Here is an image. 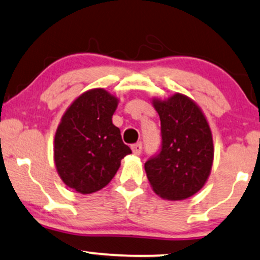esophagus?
Wrapping results in <instances>:
<instances>
[{
	"instance_id": "esophagus-1",
	"label": "esophagus",
	"mask_w": 260,
	"mask_h": 260,
	"mask_svg": "<svg viewBox=\"0 0 260 260\" xmlns=\"http://www.w3.org/2000/svg\"><path fill=\"white\" fill-rule=\"evenodd\" d=\"M132 151L134 155H140L143 151V144L142 143H137V144H133L132 145Z\"/></svg>"
}]
</instances>
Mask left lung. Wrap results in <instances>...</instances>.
Segmentation results:
<instances>
[{"instance_id": "8db88e82", "label": "left lung", "mask_w": 260, "mask_h": 260, "mask_svg": "<svg viewBox=\"0 0 260 260\" xmlns=\"http://www.w3.org/2000/svg\"><path fill=\"white\" fill-rule=\"evenodd\" d=\"M161 121V150L145 162L150 185L170 201L185 200L202 189L211 174L214 148L209 124L200 106L176 93L152 99Z\"/></svg>"}]
</instances>
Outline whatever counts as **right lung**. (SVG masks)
I'll list each match as a JSON object with an SVG mask.
<instances>
[{
    "label": "right lung",
    "mask_w": 260,
    "mask_h": 260,
    "mask_svg": "<svg viewBox=\"0 0 260 260\" xmlns=\"http://www.w3.org/2000/svg\"><path fill=\"white\" fill-rule=\"evenodd\" d=\"M118 99L104 88L84 92L62 115L54 137V164L64 184L92 193L110 183L131 154L112 123Z\"/></svg>",
    "instance_id": "add662e5"
}]
</instances>
